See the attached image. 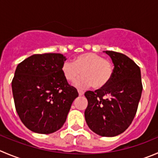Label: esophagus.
Segmentation results:
<instances>
[{"label":"esophagus","instance_id":"1","mask_svg":"<svg viewBox=\"0 0 158 158\" xmlns=\"http://www.w3.org/2000/svg\"><path fill=\"white\" fill-rule=\"evenodd\" d=\"M78 93H79V96H82L84 94V92L81 89H78Z\"/></svg>","mask_w":158,"mask_h":158}]
</instances>
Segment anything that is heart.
<instances>
[{"label": "heart", "instance_id": "heart-1", "mask_svg": "<svg viewBox=\"0 0 158 158\" xmlns=\"http://www.w3.org/2000/svg\"><path fill=\"white\" fill-rule=\"evenodd\" d=\"M64 77L69 82H73L78 77L75 85L79 88L93 85L95 89H100L109 84L113 75V65L110 61L93 52L76 56L73 62L65 61L62 65Z\"/></svg>", "mask_w": 158, "mask_h": 158}]
</instances>
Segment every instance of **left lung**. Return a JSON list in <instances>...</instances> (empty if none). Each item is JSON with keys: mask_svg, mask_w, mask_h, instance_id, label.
Listing matches in <instances>:
<instances>
[{"mask_svg": "<svg viewBox=\"0 0 158 158\" xmlns=\"http://www.w3.org/2000/svg\"><path fill=\"white\" fill-rule=\"evenodd\" d=\"M114 65L108 85L87 91L85 119L91 131L102 137H115L132 123L141 97L143 85L140 67L125 55L106 51Z\"/></svg>", "mask_w": 158, "mask_h": 158, "instance_id": "obj_1", "label": "left lung"}]
</instances>
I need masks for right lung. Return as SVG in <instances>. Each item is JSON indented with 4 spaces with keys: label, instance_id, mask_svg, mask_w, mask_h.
<instances>
[{
    "label": "right lung",
    "instance_id": "obj_1",
    "mask_svg": "<svg viewBox=\"0 0 158 158\" xmlns=\"http://www.w3.org/2000/svg\"><path fill=\"white\" fill-rule=\"evenodd\" d=\"M65 60L59 53L36 54L17 66L11 82L15 109L21 122L33 132L59 131L79 96L62 74Z\"/></svg>",
    "mask_w": 158,
    "mask_h": 158
}]
</instances>
